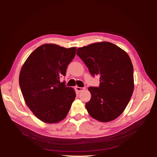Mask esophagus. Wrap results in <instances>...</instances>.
<instances>
[{"mask_svg":"<svg viewBox=\"0 0 157 157\" xmlns=\"http://www.w3.org/2000/svg\"><path fill=\"white\" fill-rule=\"evenodd\" d=\"M84 89H85V88L78 87V86H76V87H75V90H77V91L78 92H82L83 90H84Z\"/></svg>","mask_w":157,"mask_h":157,"instance_id":"34e87169","label":"esophagus"}]
</instances>
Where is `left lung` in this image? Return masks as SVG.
Returning a JSON list of instances; mask_svg holds the SVG:
<instances>
[{"mask_svg": "<svg viewBox=\"0 0 157 157\" xmlns=\"http://www.w3.org/2000/svg\"><path fill=\"white\" fill-rule=\"evenodd\" d=\"M77 54L92 76L100 77L99 87L88 88L91 99L85 106L89 115L102 122L116 119L124 111L134 92V69L129 56L109 42L78 48Z\"/></svg>", "mask_w": 157, "mask_h": 157, "instance_id": "left-lung-1", "label": "left lung"}]
</instances>
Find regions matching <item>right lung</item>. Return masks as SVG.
I'll return each mask as SVG.
<instances>
[{
  "instance_id": "right-lung-1",
  "label": "right lung",
  "mask_w": 157,
  "mask_h": 157,
  "mask_svg": "<svg viewBox=\"0 0 157 157\" xmlns=\"http://www.w3.org/2000/svg\"><path fill=\"white\" fill-rule=\"evenodd\" d=\"M76 50V47L42 44L29 55L21 69L19 83L26 105L45 123L63 121L75 100V90L60 82L59 77L65 75Z\"/></svg>"
}]
</instances>
